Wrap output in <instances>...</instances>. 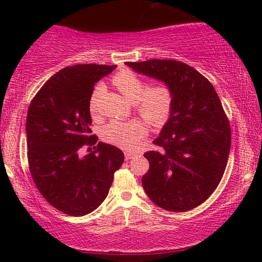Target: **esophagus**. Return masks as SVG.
<instances>
[{"mask_svg":"<svg viewBox=\"0 0 262 262\" xmlns=\"http://www.w3.org/2000/svg\"><path fill=\"white\" fill-rule=\"evenodd\" d=\"M124 154H125V160H126V161L131 160L132 157H134V154H131L130 151H125Z\"/></svg>","mask_w":262,"mask_h":262,"instance_id":"34e87169","label":"esophagus"}]
</instances>
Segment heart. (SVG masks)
I'll return each instance as SVG.
<instances>
[{
  "label": "heart",
  "mask_w": 262,
  "mask_h": 262,
  "mask_svg": "<svg viewBox=\"0 0 262 262\" xmlns=\"http://www.w3.org/2000/svg\"><path fill=\"white\" fill-rule=\"evenodd\" d=\"M113 83L128 101L134 102L135 111L152 126L160 127L169 119L174 107V92L167 82L149 85L144 78L131 70H123L112 78ZM105 87L98 84L89 99V111L96 114L99 100ZM103 138L114 145L127 150L138 148L148 135V127L142 120H113L103 127Z\"/></svg>",
  "instance_id": "obj_1"
}]
</instances>
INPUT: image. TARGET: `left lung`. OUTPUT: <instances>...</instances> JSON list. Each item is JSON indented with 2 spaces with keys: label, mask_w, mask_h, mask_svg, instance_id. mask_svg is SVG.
<instances>
[{
  "label": "left lung",
  "mask_w": 262,
  "mask_h": 262,
  "mask_svg": "<svg viewBox=\"0 0 262 262\" xmlns=\"http://www.w3.org/2000/svg\"><path fill=\"white\" fill-rule=\"evenodd\" d=\"M135 71L167 82L174 107L159 137L157 150L144 154L149 170L143 188L157 206L186 212L203 204L223 178L231 145L230 123L213 85L179 60L127 62Z\"/></svg>",
  "instance_id": "obj_1"
}]
</instances>
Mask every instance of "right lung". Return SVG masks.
Segmentation results:
<instances>
[{
  "instance_id": "add662e5",
  "label": "right lung",
  "mask_w": 262,
  "mask_h": 262,
  "mask_svg": "<svg viewBox=\"0 0 262 262\" xmlns=\"http://www.w3.org/2000/svg\"><path fill=\"white\" fill-rule=\"evenodd\" d=\"M117 66L76 64L53 75L27 112V159L46 202L74 217L91 213L106 199L114 173L124 162L117 146L92 134L89 99L94 84ZM84 146L92 151L82 158ZM89 151V149H88Z\"/></svg>"
}]
</instances>
